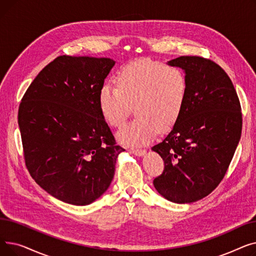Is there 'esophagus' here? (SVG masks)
<instances>
[{"label":"esophagus","instance_id":"1","mask_svg":"<svg viewBox=\"0 0 256 256\" xmlns=\"http://www.w3.org/2000/svg\"><path fill=\"white\" fill-rule=\"evenodd\" d=\"M130 152L134 154H136V156H142L146 154L145 150H130Z\"/></svg>","mask_w":256,"mask_h":256}]
</instances>
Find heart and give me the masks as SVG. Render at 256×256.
<instances>
[{
	"label": "heart",
	"mask_w": 256,
	"mask_h": 256,
	"mask_svg": "<svg viewBox=\"0 0 256 256\" xmlns=\"http://www.w3.org/2000/svg\"><path fill=\"white\" fill-rule=\"evenodd\" d=\"M116 87L102 86L100 111L106 122L120 128L132 112L136 118L117 134L119 142L140 146L150 142L160 132H167L178 120L186 100L189 83L182 70L141 59L121 67Z\"/></svg>",
	"instance_id": "b5f03b06"
}]
</instances>
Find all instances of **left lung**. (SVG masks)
Masks as SVG:
<instances>
[{
  "label": "left lung",
  "instance_id": "obj_1",
  "mask_svg": "<svg viewBox=\"0 0 256 256\" xmlns=\"http://www.w3.org/2000/svg\"><path fill=\"white\" fill-rule=\"evenodd\" d=\"M168 64L184 70L189 91L176 124L152 148L165 165L154 186L172 202L190 204L225 176L240 139V104L232 80L214 61L182 56Z\"/></svg>",
  "mask_w": 256,
  "mask_h": 256
}]
</instances>
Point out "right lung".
I'll use <instances>...</instances> for the list:
<instances>
[{"instance_id":"obj_1","label":"right lung","mask_w":256,"mask_h":256,"mask_svg":"<svg viewBox=\"0 0 256 256\" xmlns=\"http://www.w3.org/2000/svg\"><path fill=\"white\" fill-rule=\"evenodd\" d=\"M115 61L60 56L22 96L18 126L26 169L63 202L87 206L110 186L122 147L102 118L98 93Z\"/></svg>"}]
</instances>
